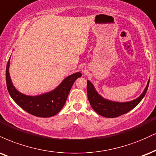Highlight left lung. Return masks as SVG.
Instances as JSON below:
<instances>
[{"label":"left lung","instance_id":"1","mask_svg":"<svg viewBox=\"0 0 156 156\" xmlns=\"http://www.w3.org/2000/svg\"><path fill=\"white\" fill-rule=\"evenodd\" d=\"M150 80H148L147 84L143 92L140 97L134 100L126 102H114L108 100L102 97L95 89L94 86L89 80H87V95L89 103L91 108L99 115L105 118H116L123 115L132 110L141 102L147 92Z\"/></svg>","mask_w":156,"mask_h":156}]
</instances>
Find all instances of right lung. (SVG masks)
<instances>
[{
	"mask_svg": "<svg viewBox=\"0 0 156 156\" xmlns=\"http://www.w3.org/2000/svg\"><path fill=\"white\" fill-rule=\"evenodd\" d=\"M10 59H9L5 72V80L9 93L14 101L20 108L37 117L48 118L57 114L65 105L67 96L75 80L82 76L80 72L73 73L65 78L61 83L49 92L28 96L16 89L13 85L9 74Z\"/></svg>",
	"mask_w": 156,
	"mask_h": 156,
	"instance_id": "obj_1",
	"label": "right lung"
}]
</instances>
